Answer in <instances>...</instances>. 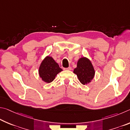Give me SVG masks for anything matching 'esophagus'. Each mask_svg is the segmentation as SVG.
Wrapping results in <instances>:
<instances>
[{"mask_svg":"<svg viewBox=\"0 0 130 130\" xmlns=\"http://www.w3.org/2000/svg\"><path fill=\"white\" fill-rule=\"evenodd\" d=\"M71 67H68V68H64V70H71Z\"/></svg>","mask_w":130,"mask_h":130,"instance_id":"obj_1","label":"esophagus"}]
</instances>
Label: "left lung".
<instances>
[{
	"mask_svg": "<svg viewBox=\"0 0 130 130\" xmlns=\"http://www.w3.org/2000/svg\"><path fill=\"white\" fill-rule=\"evenodd\" d=\"M74 73L78 76L80 82L83 85L90 83L95 75V70L91 61L87 58H80L77 63V67Z\"/></svg>",
	"mask_w": 130,
	"mask_h": 130,
	"instance_id": "1",
	"label": "left lung"
}]
</instances>
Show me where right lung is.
<instances>
[{
	"label": "right lung",
	"mask_w": 130,
	"mask_h": 130,
	"mask_svg": "<svg viewBox=\"0 0 130 130\" xmlns=\"http://www.w3.org/2000/svg\"><path fill=\"white\" fill-rule=\"evenodd\" d=\"M62 71L59 66L51 56H47L41 63L39 74L42 80L46 83H51L55 78L56 75Z\"/></svg>",
	"instance_id": "obj_1"
}]
</instances>
